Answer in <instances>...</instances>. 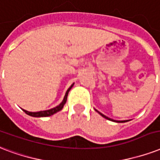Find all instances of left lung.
<instances>
[{"label": "left lung", "mask_w": 160, "mask_h": 160, "mask_svg": "<svg viewBox=\"0 0 160 160\" xmlns=\"http://www.w3.org/2000/svg\"><path fill=\"white\" fill-rule=\"evenodd\" d=\"M96 111H97V110H96ZM97 112H98V111H97ZM100 114L102 115V117L103 118H107V119H108V120H111V121H114V122H126V121H115V120H113V119H111V118H108L107 116H105V115H103V114H102V113H101V112H99Z\"/></svg>", "instance_id": "1"}]
</instances>
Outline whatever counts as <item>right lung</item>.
Wrapping results in <instances>:
<instances>
[{"label":"right lung","mask_w":160,"mask_h":160,"mask_svg":"<svg viewBox=\"0 0 160 160\" xmlns=\"http://www.w3.org/2000/svg\"><path fill=\"white\" fill-rule=\"evenodd\" d=\"M72 86H73V84H72L71 87L68 89V91H67L66 94H65V97H64V98H63L62 102H61L60 104L58 105V106H57L56 108H52V109L46 110V111H40V112H28V111H26V110L24 109H22V110H23L27 114L30 115V116H32V117H48V116H51V115L54 114V113H56V112H58V111H60V110L62 109L63 106H64V104H65L67 102V98H68V95L69 91H70V89L72 88Z\"/></svg>","instance_id":"1"}]
</instances>
